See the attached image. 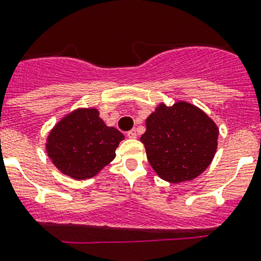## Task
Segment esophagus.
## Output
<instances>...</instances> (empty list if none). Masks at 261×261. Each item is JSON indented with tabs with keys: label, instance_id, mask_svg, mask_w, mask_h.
I'll return each instance as SVG.
<instances>
[{
	"label": "esophagus",
	"instance_id": "obj_1",
	"mask_svg": "<svg viewBox=\"0 0 261 261\" xmlns=\"http://www.w3.org/2000/svg\"><path fill=\"white\" fill-rule=\"evenodd\" d=\"M137 135H138V133L135 128H133V130H130L128 133H127V137L131 138V139H135V138H137Z\"/></svg>",
	"mask_w": 261,
	"mask_h": 261
}]
</instances>
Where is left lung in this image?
Returning a JSON list of instances; mask_svg holds the SVG:
<instances>
[{"mask_svg":"<svg viewBox=\"0 0 261 261\" xmlns=\"http://www.w3.org/2000/svg\"><path fill=\"white\" fill-rule=\"evenodd\" d=\"M215 122L187 102L161 103L141 137L151 167L170 183L192 180L211 164L218 147Z\"/></svg>","mask_w":261,"mask_h":261,"instance_id":"1","label":"left lung"}]
</instances>
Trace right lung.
<instances>
[{
    "mask_svg": "<svg viewBox=\"0 0 261 261\" xmlns=\"http://www.w3.org/2000/svg\"><path fill=\"white\" fill-rule=\"evenodd\" d=\"M123 138L117 128L105 124L97 109H78L50 131L46 151L62 174L83 180L113 161Z\"/></svg>",
    "mask_w": 261,
    "mask_h": 261,
    "instance_id": "right-lung-1",
    "label": "right lung"
}]
</instances>
